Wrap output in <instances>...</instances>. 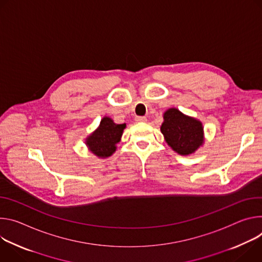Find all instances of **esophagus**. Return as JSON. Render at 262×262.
I'll use <instances>...</instances> for the list:
<instances>
[{"instance_id":"34e87169","label":"esophagus","mask_w":262,"mask_h":262,"mask_svg":"<svg viewBox=\"0 0 262 262\" xmlns=\"http://www.w3.org/2000/svg\"><path fill=\"white\" fill-rule=\"evenodd\" d=\"M135 121L137 123H144V122H147V118H146V116H136Z\"/></svg>"}]
</instances>
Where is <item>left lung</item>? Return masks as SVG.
Returning a JSON list of instances; mask_svg holds the SVG:
<instances>
[{
	"label": "left lung",
	"instance_id": "1",
	"mask_svg": "<svg viewBox=\"0 0 262 262\" xmlns=\"http://www.w3.org/2000/svg\"><path fill=\"white\" fill-rule=\"evenodd\" d=\"M161 132L170 148L180 155L193 153L203 143L202 123L184 115L176 108L163 114Z\"/></svg>",
	"mask_w": 262,
	"mask_h": 262
}]
</instances>
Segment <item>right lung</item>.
Masks as SVG:
<instances>
[{"mask_svg":"<svg viewBox=\"0 0 262 262\" xmlns=\"http://www.w3.org/2000/svg\"><path fill=\"white\" fill-rule=\"evenodd\" d=\"M125 128V124H115L111 119L104 118L101 121L100 127L86 139V144L98 157L111 156Z\"/></svg>","mask_w":262,"mask_h":262,"instance_id":"1","label":"right lung"}]
</instances>
